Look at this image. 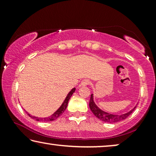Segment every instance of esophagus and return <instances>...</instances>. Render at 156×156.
<instances>
[{
    "label": "esophagus",
    "mask_w": 156,
    "mask_h": 156,
    "mask_svg": "<svg viewBox=\"0 0 156 156\" xmlns=\"http://www.w3.org/2000/svg\"><path fill=\"white\" fill-rule=\"evenodd\" d=\"M89 84V81L88 80H83L80 84V87H86Z\"/></svg>",
    "instance_id": "esophagus-1"
}]
</instances>
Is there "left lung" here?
I'll return each instance as SVG.
<instances>
[{
    "label": "left lung",
    "mask_w": 156,
    "mask_h": 156,
    "mask_svg": "<svg viewBox=\"0 0 156 156\" xmlns=\"http://www.w3.org/2000/svg\"><path fill=\"white\" fill-rule=\"evenodd\" d=\"M137 105V104H136ZM136 105L132 108L131 110H130L129 112L123 114H110V113L104 112V110H102L98 106L97 104H95L94 100V94H91V97H90V101H89V108L94 115L102 121L106 123H116L119 122V121L124 120L129 116L130 114H131V113L135 110L136 107Z\"/></svg>",
    "instance_id": "8db88e82"
}]
</instances>
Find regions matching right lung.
<instances>
[{
    "mask_svg": "<svg viewBox=\"0 0 156 156\" xmlns=\"http://www.w3.org/2000/svg\"><path fill=\"white\" fill-rule=\"evenodd\" d=\"M75 90H76V88H73L71 91H69V93H68V94L67 95V97H66L65 99L64 100L63 103L62 104V105L59 106V108L56 111V112H55L50 116L44 117V118H41V117H37V116H32L31 114H30L29 113H27V115H28L30 117V118H32L33 119H35V120H36V121H42V122H49V121L56 120V119L58 118V117L60 116L61 115L63 114L64 112H65L66 108H67V104H68V101H69V100L70 99V98H71L72 95L73 94L74 91H75Z\"/></svg>",
    "mask_w": 156,
    "mask_h": 156,
    "instance_id": "right-lung-1",
    "label": "right lung"
}]
</instances>
